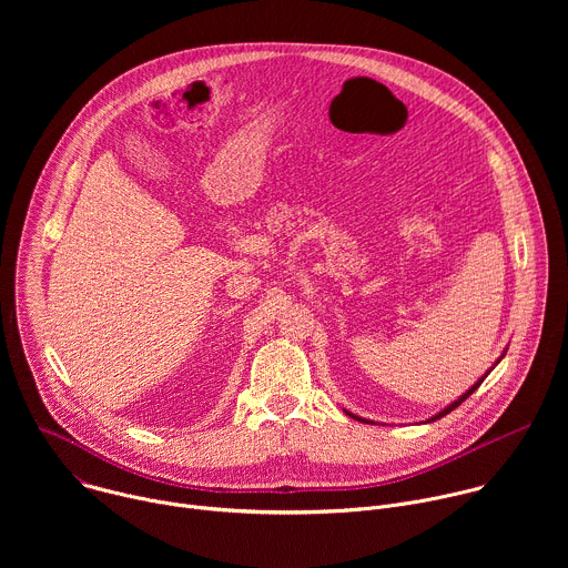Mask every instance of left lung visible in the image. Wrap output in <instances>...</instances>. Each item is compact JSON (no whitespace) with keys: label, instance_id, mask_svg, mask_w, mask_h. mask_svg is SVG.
<instances>
[{"label":"left lung","instance_id":"obj_1","mask_svg":"<svg viewBox=\"0 0 568 568\" xmlns=\"http://www.w3.org/2000/svg\"><path fill=\"white\" fill-rule=\"evenodd\" d=\"M485 375H488V373H485ZM485 375H483V377H485ZM483 377H480V379H478V382H476V384H474V386H471V388H467V390H465V393H463V395H460V397H458V399H454V402H452V404H449V407H445V409H443V412H440V414H436V416H434V418H429V420H427V423H432V420H438V418H443V416H447V414H449V412H454V409H456V407H458V404H460V402H465V399H467V397H469V395H471V393H474V390H476V388H478V386H480V382H483ZM346 414H348V416H351V418H355V420H359V423H368V420H364V418H357V416H355V414H351V412H346Z\"/></svg>","mask_w":568,"mask_h":568}]
</instances>
